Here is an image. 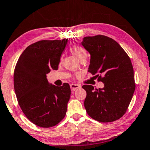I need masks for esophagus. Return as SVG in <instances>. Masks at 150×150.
<instances>
[{"mask_svg":"<svg viewBox=\"0 0 150 150\" xmlns=\"http://www.w3.org/2000/svg\"><path fill=\"white\" fill-rule=\"evenodd\" d=\"M80 88V86L79 85V84H70V88L71 91H74L76 90L79 89V88Z\"/></svg>","mask_w":150,"mask_h":150,"instance_id":"obj_1","label":"esophagus"}]
</instances>
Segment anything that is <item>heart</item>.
I'll list each match as a JSON object with an SVG mask.
<instances>
[{
    "mask_svg": "<svg viewBox=\"0 0 150 150\" xmlns=\"http://www.w3.org/2000/svg\"><path fill=\"white\" fill-rule=\"evenodd\" d=\"M70 50L72 55L79 61L82 59H86V57H87V53H86V50L80 46L74 45L71 47Z\"/></svg>",
    "mask_w": 150,
    "mask_h": 150,
    "instance_id": "heart-1",
    "label": "heart"
}]
</instances>
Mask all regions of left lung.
<instances>
[{
	"label": "left lung",
	"mask_w": 150,
	"mask_h": 150,
	"mask_svg": "<svg viewBox=\"0 0 150 150\" xmlns=\"http://www.w3.org/2000/svg\"><path fill=\"white\" fill-rule=\"evenodd\" d=\"M81 44L91 55L88 72L104 84L99 89L82 86L86 92V111L99 122L118 120L127 112L135 89L131 59L116 41L108 36H86Z\"/></svg>",
	"instance_id": "left-lung-1"
}]
</instances>
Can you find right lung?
I'll use <instances>...</instances> for the list:
<instances>
[{
  "label": "right lung",
  "mask_w": 150,
  "mask_h": 150,
  "mask_svg": "<svg viewBox=\"0 0 150 150\" xmlns=\"http://www.w3.org/2000/svg\"><path fill=\"white\" fill-rule=\"evenodd\" d=\"M68 40L38 41L28 46L17 62L13 79L17 101L28 120L38 127H54L66 116L70 85L49 84L47 74L58 69Z\"/></svg>",
  "instance_id": "right-lung-1"
}]
</instances>
